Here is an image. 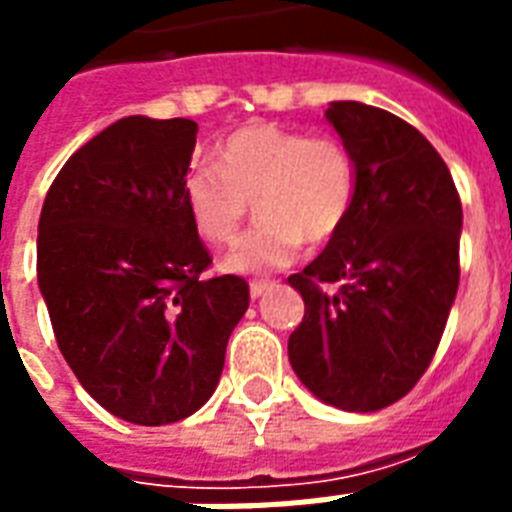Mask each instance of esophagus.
Wrapping results in <instances>:
<instances>
[{"mask_svg": "<svg viewBox=\"0 0 512 512\" xmlns=\"http://www.w3.org/2000/svg\"><path fill=\"white\" fill-rule=\"evenodd\" d=\"M273 287H276V281H268V279L252 281V284H249V295H252V300H257V297L268 295Z\"/></svg>", "mask_w": 512, "mask_h": 512, "instance_id": "34e87169", "label": "esophagus"}]
</instances>
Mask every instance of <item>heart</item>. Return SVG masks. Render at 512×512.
Segmentation results:
<instances>
[{"instance_id": "b5f03b06", "label": "heart", "mask_w": 512, "mask_h": 512, "mask_svg": "<svg viewBox=\"0 0 512 512\" xmlns=\"http://www.w3.org/2000/svg\"><path fill=\"white\" fill-rule=\"evenodd\" d=\"M193 228L209 244L236 239L255 201L260 223L228 255V273L284 268L308 244L340 233L356 199V159L335 135H305L279 124H249L217 146L215 167L183 180Z\"/></svg>"}]
</instances>
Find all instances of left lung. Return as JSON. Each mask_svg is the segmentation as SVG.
<instances>
[{
	"instance_id": "1",
	"label": "left lung",
	"mask_w": 512,
	"mask_h": 512,
	"mask_svg": "<svg viewBox=\"0 0 512 512\" xmlns=\"http://www.w3.org/2000/svg\"><path fill=\"white\" fill-rule=\"evenodd\" d=\"M327 119L356 159V199L337 236L289 276L305 316L289 364L345 412H377L436 356L460 284L462 204L428 138L390 111L337 100Z\"/></svg>"
}]
</instances>
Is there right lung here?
<instances>
[{"label": "right lung", "mask_w": 512, "mask_h": 512, "mask_svg": "<svg viewBox=\"0 0 512 512\" xmlns=\"http://www.w3.org/2000/svg\"><path fill=\"white\" fill-rule=\"evenodd\" d=\"M199 124L127 116L52 180L36 276L52 332L82 388L135 425L207 404L249 308L241 276L212 265L183 199Z\"/></svg>", "instance_id": "right-lung-1"}]
</instances>
